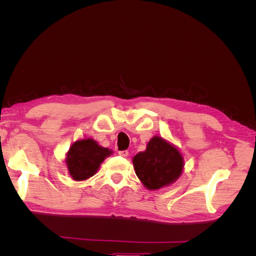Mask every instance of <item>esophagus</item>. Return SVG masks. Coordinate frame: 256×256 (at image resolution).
Wrapping results in <instances>:
<instances>
[{"label": "esophagus", "mask_w": 256, "mask_h": 256, "mask_svg": "<svg viewBox=\"0 0 256 256\" xmlns=\"http://www.w3.org/2000/svg\"><path fill=\"white\" fill-rule=\"evenodd\" d=\"M118 154L122 157H127L129 154V152L128 150H120V152H118Z\"/></svg>", "instance_id": "34e87169"}]
</instances>
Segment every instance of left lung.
Listing matches in <instances>:
<instances>
[{
    "mask_svg": "<svg viewBox=\"0 0 256 256\" xmlns=\"http://www.w3.org/2000/svg\"><path fill=\"white\" fill-rule=\"evenodd\" d=\"M136 176L148 190H159L172 184L184 172L182 154L166 138L154 136L146 150L132 158Z\"/></svg>",
    "mask_w": 256,
    "mask_h": 256,
    "instance_id": "1",
    "label": "left lung"
}]
</instances>
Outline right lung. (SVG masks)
<instances>
[{"label":"right lung","instance_id":"1","mask_svg":"<svg viewBox=\"0 0 256 256\" xmlns=\"http://www.w3.org/2000/svg\"><path fill=\"white\" fill-rule=\"evenodd\" d=\"M112 154L113 150L99 145L92 138L76 141L66 152L68 173L76 182L86 180L97 173L100 164Z\"/></svg>","mask_w":256,"mask_h":256}]
</instances>
